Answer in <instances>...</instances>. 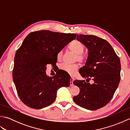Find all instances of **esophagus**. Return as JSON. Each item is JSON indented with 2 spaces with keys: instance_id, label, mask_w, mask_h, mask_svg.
<instances>
[{
  "instance_id": "obj_1",
  "label": "esophagus",
  "mask_w": 130,
  "mask_h": 130,
  "mask_svg": "<svg viewBox=\"0 0 130 130\" xmlns=\"http://www.w3.org/2000/svg\"><path fill=\"white\" fill-rule=\"evenodd\" d=\"M73 85H74V84H73V78H71L70 85V86H73Z\"/></svg>"
}]
</instances>
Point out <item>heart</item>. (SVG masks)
<instances>
[{"instance_id": "b5f03b06", "label": "heart", "mask_w": 130, "mask_h": 130, "mask_svg": "<svg viewBox=\"0 0 130 130\" xmlns=\"http://www.w3.org/2000/svg\"><path fill=\"white\" fill-rule=\"evenodd\" d=\"M69 48L71 51L75 54L74 60L77 61L80 63L84 62L85 60V57L84 55L83 54L84 51V45L83 43L79 40H74L69 47ZM57 59L58 60H60L62 59V51H60L57 52ZM60 69L61 70L64 71L65 72L69 74L70 75H74L76 73L77 70H78V65L76 63H74L72 65H68L63 63L60 66Z\"/></svg>"}]
</instances>
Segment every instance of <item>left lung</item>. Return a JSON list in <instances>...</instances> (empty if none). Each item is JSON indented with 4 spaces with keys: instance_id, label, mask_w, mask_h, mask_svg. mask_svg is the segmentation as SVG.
<instances>
[{
    "instance_id": "1",
    "label": "left lung",
    "mask_w": 130,
    "mask_h": 130,
    "mask_svg": "<svg viewBox=\"0 0 130 130\" xmlns=\"http://www.w3.org/2000/svg\"><path fill=\"white\" fill-rule=\"evenodd\" d=\"M76 40L88 50L85 65L79 73L87 82L92 79L94 83L90 84L85 80H74L73 83L80 88V92L73 100L85 109L96 110L108 103L117 89L121 79L120 60L111 45L103 38L77 35Z\"/></svg>"
}]
</instances>
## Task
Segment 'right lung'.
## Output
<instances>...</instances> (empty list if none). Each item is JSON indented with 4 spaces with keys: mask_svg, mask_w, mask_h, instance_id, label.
Listing matches in <instances>:
<instances>
[{
    "mask_svg": "<svg viewBox=\"0 0 130 130\" xmlns=\"http://www.w3.org/2000/svg\"><path fill=\"white\" fill-rule=\"evenodd\" d=\"M76 35L41 30L27 36L15 53L13 79L21 100L29 107L41 109L51 104L59 88L68 87L70 78L61 74L47 76L46 65L56 63L57 52Z\"/></svg>",
    "mask_w": 130,
    "mask_h": 130,
    "instance_id": "1",
    "label": "right lung"
}]
</instances>
